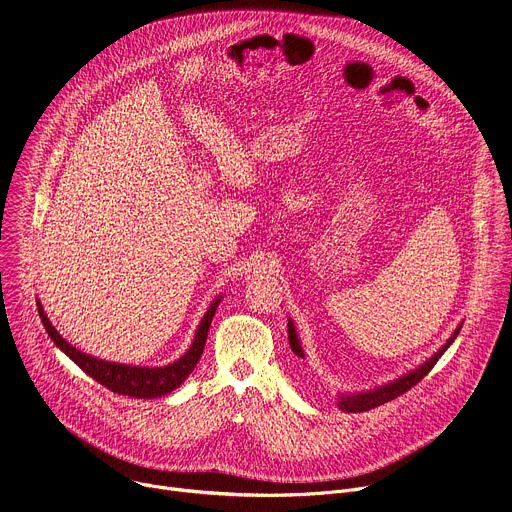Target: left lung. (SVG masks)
I'll return each mask as SVG.
<instances>
[{"label":"left lung","instance_id":"obj_1","mask_svg":"<svg viewBox=\"0 0 512 512\" xmlns=\"http://www.w3.org/2000/svg\"><path fill=\"white\" fill-rule=\"evenodd\" d=\"M461 324H463V322L457 324L453 335L445 341V345H443L437 353H433L427 361H423L421 365H418L416 369H410V371H406V374H402L400 378H396V380H392V382H388V384L371 388V390L347 392V394H345V392H339L337 406H339L343 412H365V410L376 408V406H380V404H384V402H390V400L398 398L400 394L408 392L412 386H416L418 382H421V380L429 374V371L433 369V365H435V363L441 359V355L449 349V345L455 341V337H457L459 331H461ZM288 339H290L292 351H294L298 357H304V349H302V345H300V339H298V333H296V327H294V320H292V318H288Z\"/></svg>","mask_w":512,"mask_h":512}]
</instances>
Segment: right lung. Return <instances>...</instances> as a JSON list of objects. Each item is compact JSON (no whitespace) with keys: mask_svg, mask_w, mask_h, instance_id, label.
I'll return each mask as SVG.
<instances>
[{"mask_svg":"<svg viewBox=\"0 0 512 512\" xmlns=\"http://www.w3.org/2000/svg\"><path fill=\"white\" fill-rule=\"evenodd\" d=\"M222 300V294H218L204 318L200 320L198 329H196V337L194 343L190 345V349L185 351L179 359H175L169 365L163 367H143V365H130V363H114V361H106V359H98L94 355H87L79 349H75L69 341H65L57 329L53 327V322L46 316L44 308L38 306V314L40 320L44 324L46 333H49L51 341L71 359L75 361L89 378H94L98 384H102L104 388L116 392V394H124V396H132V398H159L165 396L169 392H173L175 388H179L185 378H188L194 367L198 365L204 345H206V337H208V329H210V322L214 318V312L218 308Z\"/></svg>","mask_w":512,"mask_h":512,"instance_id":"1","label":"right lung"}]
</instances>
